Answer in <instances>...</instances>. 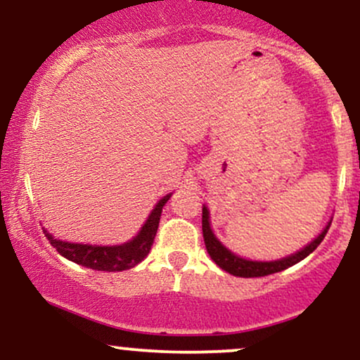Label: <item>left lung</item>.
<instances>
[{
	"mask_svg": "<svg viewBox=\"0 0 360 360\" xmlns=\"http://www.w3.org/2000/svg\"><path fill=\"white\" fill-rule=\"evenodd\" d=\"M330 225L321 232L318 237L313 240L309 245L304 247L303 250L296 252V254L289 255V257H284L281 260H272V262H254V260H245L242 257H237V255L232 254L229 249L221 245L220 242L214 238V235L210 229V213L208 210L203 208V237H205V245L206 250H208L210 257L214 260L217 266H220L223 271L230 272V274L238 276V278H260V276H269L274 274V272L284 271L288 267L295 266L300 260L308 257L313 250L320 245L321 240L325 238L326 232H328Z\"/></svg>",
	"mask_w": 360,
	"mask_h": 360,
	"instance_id": "8db88e82",
	"label": "left lung"
}]
</instances>
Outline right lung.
<instances>
[{"label": "right lung", "mask_w": 360, "mask_h": 360, "mask_svg": "<svg viewBox=\"0 0 360 360\" xmlns=\"http://www.w3.org/2000/svg\"><path fill=\"white\" fill-rule=\"evenodd\" d=\"M171 198V194L164 196L159 203L155 205V208L152 210L150 217L146 221V225L142 226L140 233L134 240L123 243V245H115V247H98V245H84V243H69L62 242L53 238L51 233L45 232V237L49 238L52 247H56V250L60 255H64L65 259L72 260V262L79 264V266L89 267L94 271H105V272H118V271H127L131 267L137 266L139 262H142L147 257V254L150 252L152 243H154L157 229H159V220L160 213H162V206L167 203V200Z\"/></svg>", "instance_id": "right-lung-1"}]
</instances>
